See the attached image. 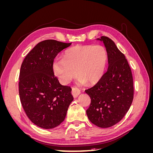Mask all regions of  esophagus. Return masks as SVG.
<instances>
[{
  "instance_id": "34e87169",
  "label": "esophagus",
  "mask_w": 153,
  "mask_h": 153,
  "mask_svg": "<svg viewBox=\"0 0 153 153\" xmlns=\"http://www.w3.org/2000/svg\"><path fill=\"white\" fill-rule=\"evenodd\" d=\"M71 93L75 98H76V97H78V96H79V94H80V91L76 87H73Z\"/></svg>"
}]
</instances>
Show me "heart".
<instances>
[{
	"instance_id": "b5f03b06",
	"label": "heart",
	"mask_w": 153,
	"mask_h": 153,
	"mask_svg": "<svg viewBox=\"0 0 153 153\" xmlns=\"http://www.w3.org/2000/svg\"><path fill=\"white\" fill-rule=\"evenodd\" d=\"M106 61L107 53L103 46L77 45L66 50L63 58L55 60L53 70L62 84H68L75 76L76 72L80 83L87 81L94 84L103 76Z\"/></svg>"
}]
</instances>
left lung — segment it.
<instances>
[{"label": "left lung", "instance_id": "obj_1", "mask_svg": "<svg viewBox=\"0 0 153 153\" xmlns=\"http://www.w3.org/2000/svg\"><path fill=\"white\" fill-rule=\"evenodd\" d=\"M97 39L105 45L108 68L94 86L85 90L91 100L86 113L92 124L106 128L119 123L130 108L133 80L127 59L114 41L106 36Z\"/></svg>", "mask_w": 153, "mask_h": 153}]
</instances>
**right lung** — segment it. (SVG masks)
<instances>
[{
    "label": "right lung",
    "mask_w": 153,
    "mask_h": 153,
    "mask_svg": "<svg viewBox=\"0 0 153 153\" xmlns=\"http://www.w3.org/2000/svg\"><path fill=\"white\" fill-rule=\"evenodd\" d=\"M71 43L48 39L37 44L23 61L19 76V95L27 117L44 129L58 126L65 119L73 100L70 87L62 85L55 76V57Z\"/></svg>",
    "instance_id": "right-lung-1"
}]
</instances>
